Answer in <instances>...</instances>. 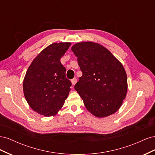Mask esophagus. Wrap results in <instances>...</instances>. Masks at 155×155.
<instances>
[{
    "label": "esophagus",
    "instance_id": "34e87169",
    "mask_svg": "<svg viewBox=\"0 0 155 155\" xmlns=\"http://www.w3.org/2000/svg\"><path fill=\"white\" fill-rule=\"evenodd\" d=\"M71 82H72V85H74L76 83V82H77V79L75 78H73L72 80H71Z\"/></svg>",
    "mask_w": 155,
    "mask_h": 155
}]
</instances>
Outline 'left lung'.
Instances as JSON below:
<instances>
[{"label":"left lung","instance_id":"8db88e82","mask_svg":"<svg viewBox=\"0 0 155 155\" xmlns=\"http://www.w3.org/2000/svg\"><path fill=\"white\" fill-rule=\"evenodd\" d=\"M72 50L83 73L74 88L87 110L98 118L114 113L127 91L123 65L107 48L92 42L77 43Z\"/></svg>","mask_w":155,"mask_h":155}]
</instances>
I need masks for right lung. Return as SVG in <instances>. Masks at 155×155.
<instances>
[{"label": "right lung", "instance_id": "right-lung-1", "mask_svg": "<svg viewBox=\"0 0 155 155\" xmlns=\"http://www.w3.org/2000/svg\"><path fill=\"white\" fill-rule=\"evenodd\" d=\"M71 43H53L41 51L28 69L23 81L26 100L41 115H55L67 99L72 83L66 78L61 58Z\"/></svg>", "mask_w": 155, "mask_h": 155}]
</instances>
